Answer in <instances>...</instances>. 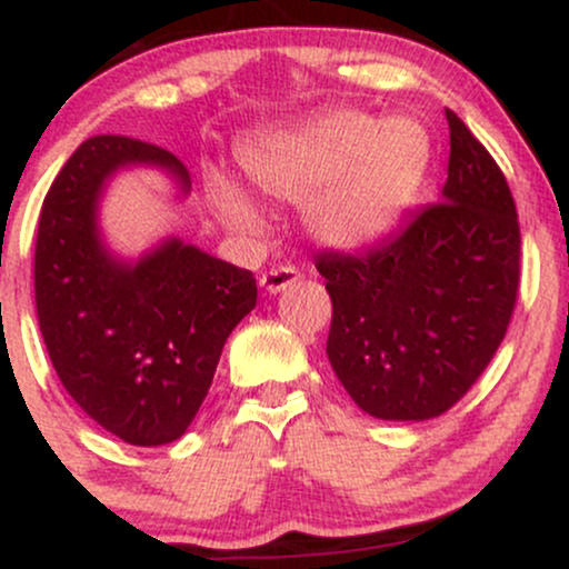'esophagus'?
<instances>
[{"instance_id":"esophagus-1","label":"esophagus","mask_w":569,"mask_h":569,"mask_svg":"<svg viewBox=\"0 0 569 569\" xmlns=\"http://www.w3.org/2000/svg\"><path fill=\"white\" fill-rule=\"evenodd\" d=\"M299 280V270L291 264H280V267H272V270L262 272V278H259V286H262L264 291L270 293H280L286 291L289 286H293Z\"/></svg>"}]
</instances>
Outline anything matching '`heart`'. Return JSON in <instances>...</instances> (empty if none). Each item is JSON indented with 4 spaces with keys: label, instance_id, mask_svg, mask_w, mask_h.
Segmentation results:
<instances>
[{
    "label": "heart",
    "instance_id": "heart-1",
    "mask_svg": "<svg viewBox=\"0 0 569 569\" xmlns=\"http://www.w3.org/2000/svg\"><path fill=\"white\" fill-rule=\"evenodd\" d=\"M433 147L415 117H377L337 107L262 136L240 149L246 179L264 198L305 202L312 234L335 248H367L388 238L426 181ZM219 217L253 232L262 217L224 176L208 179Z\"/></svg>",
    "mask_w": 569,
    "mask_h": 569
}]
</instances>
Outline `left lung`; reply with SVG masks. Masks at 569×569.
I'll return each mask as SVG.
<instances>
[{"label":"left lung","instance_id":"8db88e82","mask_svg":"<svg viewBox=\"0 0 569 569\" xmlns=\"http://www.w3.org/2000/svg\"><path fill=\"white\" fill-rule=\"evenodd\" d=\"M449 171L422 208L367 253H321L326 352L352 401L380 420L452 409L492 361L519 297V217L500 166L447 109Z\"/></svg>","mask_w":569,"mask_h":569}]
</instances>
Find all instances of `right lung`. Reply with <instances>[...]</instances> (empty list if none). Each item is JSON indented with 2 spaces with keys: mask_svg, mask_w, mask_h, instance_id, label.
Returning a JSON list of instances; mask_svg holds the SVG:
<instances>
[{
  "mask_svg": "<svg viewBox=\"0 0 569 569\" xmlns=\"http://www.w3.org/2000/svg\"><path fill=\"white\" fill-rule=\"evenodd\" d=\"M160 166L189 189L168 149L93 136L44 194L34 299L44 348L90 420L133 447L179 439L213 382L227 337L257 305L251 270L166 240L139 264L117 262L96 230V202L117 168Z\"/></svg>",
  "mask_w": 569,
  "mask_h": 569,
  "instance_id": "1",
  "label": "right lung"
}]
</instances>
